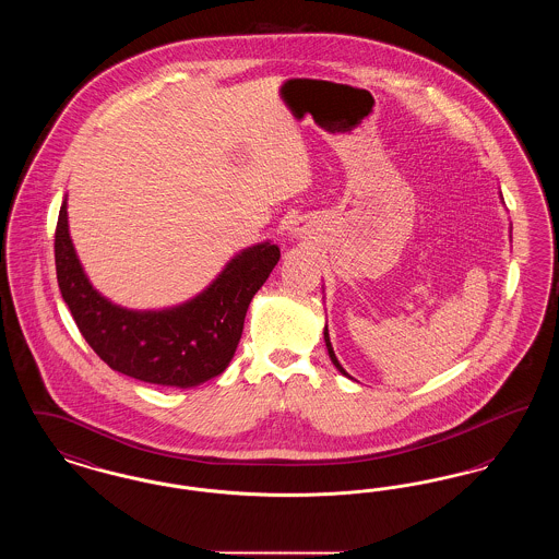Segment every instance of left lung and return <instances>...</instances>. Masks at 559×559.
Instances as JSON below:
<instances>
[{
    "instance_id": "obj_1",
    "label": "left lung",
    "mask_w": 559,
    "mask_h": 559,
    "mask_svg": "<svg viewBox=\"0 0 559 559\" xmlns=\"http://www.w3.org/2000/svg\"><path fill=\"white\" fill-rule=\"evenodd\" d=\"M324 344H326V349H329V358H331V362L337 367V371L342 372V374H347L346 369L340 365V360H337V356H335V352H333V346H331V340H329V329L324 326Z\"/></svg>"
}]
</instances>
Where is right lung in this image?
Listing matches in <instances>:
<instances>
[{
  "mask_svg": "<svg viewBox=\"0 0 559 559\" xmlns=\"http://www.w3.org/2000/svg\"><path fill=\"white\" fill-rule=\"evenodd\" d=\"M53 258L58 287L81 335L112 371L146 383L192 388L230 365L247 308L281 260V249L272 242L242 249L205 292L180 306L128 310L87 281L69 235L64 199Z\"/></svg>",
  "mask_w": 559,
  "mask_h": 559,
  "instance_id": "right-lung-1",
  "label": "right lung"
}]
</instances>
